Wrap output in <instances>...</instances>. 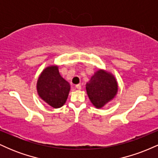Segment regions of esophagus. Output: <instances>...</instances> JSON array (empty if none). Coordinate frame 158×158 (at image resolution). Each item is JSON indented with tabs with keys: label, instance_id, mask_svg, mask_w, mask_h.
<instances>
[{
	"label": "esophagus",
	"instance_id": "1",
	"mask_svg": "<svg viewBox=\"0 0 158 158\" xmlns=\"http://www.w3.org/2000/svg\"><path fill=\"white\" fill-rule=\"evenodd\" d=\"M81 85H76V88H77V89H78V90H80L81 89Z\"/></svg>",
	"mask_w": 158,
	"mask_h": 158
}]
</instances>
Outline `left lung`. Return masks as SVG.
I'll list each match as a JSON object with an SVG mask.
<instances>
[{"instance_id": "obj_1", "label": "left lung", "mask_w": 158, "mask_h": 158, "mask_svg": "<svg viewBox=\"0 0 158 158\" xmlns=\"http://www.w3.org/2000/svg\"><path fill=\"white\" fill-rule=\"evenodd\" d=\"M86 90L92 104L97 108H101L115 97L118 85L113 74L98 70L86 84Z\"/></svg>"}]
</instances>
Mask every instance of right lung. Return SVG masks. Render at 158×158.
<instances>
[{
  "label": "right lung",
  "mask_w": 158,
  "mask_h": 158,
  "mask_svg": "<svg viewBox=\"0 0 158 158\" xmlns=\"http://www.w3.org/2000/svg\"><path fill=\"white\" fill-rule=\"evenodd\" d=\"M36 88L41 99L52 108H59L66 102L70 85L61 77L59 67L50 65L40 74Z\"/></svg>",
  "instance_id": "right-lung-1"
}]
</instances>
